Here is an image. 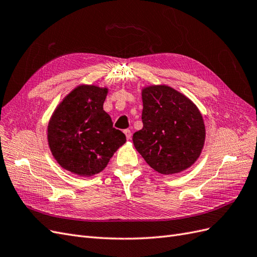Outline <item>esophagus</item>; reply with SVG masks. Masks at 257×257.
Returning <instances> with one entry per match:
<instances>
[{
    "label": "esophagus",
    "instance_id": "1",
    "mask_svg": "<svg viewBox=\"0 0 257 257\" xmlns=\"http://www.w3.org/2000/svg\"><path fill=\"white\" fill-rule=\"evenodd\" d=\"M124 134H125L126 138L127 139H131L132 138V132L130 130H124Z\"/></svg>",
    "mask_w": 257,
    "mask_h": 257
}]
</instances>
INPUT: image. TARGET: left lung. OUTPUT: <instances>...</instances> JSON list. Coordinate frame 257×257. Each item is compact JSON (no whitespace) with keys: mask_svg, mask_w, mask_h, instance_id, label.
Returning <instances> with one entry per match:
<instances>
[{"mask_svg":"<svg viewBox=\"0 0 257 257\" xmlns=\"http://www.w3.org/2000/svg\"><path fill=\"white\" fill-rule=\"evenodd\" d=\"M144 127L133 135L136 150L163 175L192 166L205 144L203 115L191 100L167 85L143 90Z\"/></svg>","mask_w":257,"mask_h":257,"instance_id":"8db88e82","label":"left lung"}]
</instances>
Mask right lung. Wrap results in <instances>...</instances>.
<instances>
[{
  "instance_id": "obj_1",
  "label": "right lung",
  "mask_w": 257,
  "mask_h": 257,
  "mask_svg": "<svg viewBox=\"0 0 257 257\" xmlns=\"http://www.w3.org/2000/svg\"><path fill=\"white\" fill-rule=\"evenodd\" d=\"M106 88L80 85L54 110L48 125L52 155L64 169L79 176L98 174L126 142L112 125L103 105Z\"/></svg>"
}]
</instances>
